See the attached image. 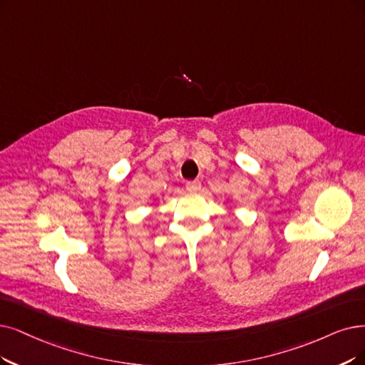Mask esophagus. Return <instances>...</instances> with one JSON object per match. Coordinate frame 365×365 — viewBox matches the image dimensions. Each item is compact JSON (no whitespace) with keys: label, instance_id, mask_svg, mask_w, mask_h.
<instances>
[{"label":"esophagus","instance_id":"1","mask_svg":"<svg viewBox=\"0 0 365 365\" xmlns=\"http://www.w3.org/2000/svg\"><path fill=\"white\" fill-rule=\"evenodd\" d=\"M188 192H199L200 190V181L199 180H193V181H187L185 184Z\"/></svg>","mask_w":365,"mask_h":365}]
</instances>
